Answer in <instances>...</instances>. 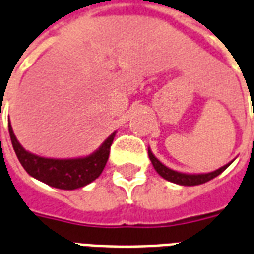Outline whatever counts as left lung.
<instances>
[{
    "label": "left lung",
    "instance_id": "obj_1",
    "mask_svg": "<svg viewBox=\"0 0 254 254\" xmlns=\"http://www.w3.org/2000/svg\"><path fill=\"white\" fill-rule=\"evenodd\" d=\"M148 154L150 161H152L154 169L157 172L162 179L168 180L170 183L179 184V185H184V187H194V185H201V184H205L213 180L214 177H217L218 174H221L224 170L228 168V166L232 164H226V165L221 166L220 169L214 170V172H210V173H200V174H188V173H181V172H177V170H173L165 166L160 160H158L154 154L152 153L150 148L148 149Z\"/></svg>",
    "mask_w": 254,
    "mask_h": 254
}]
</instances>
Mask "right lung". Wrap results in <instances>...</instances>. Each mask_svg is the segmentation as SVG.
I'll use <instances>...</instances> for the list:
<instances>
[{"instance_id":"add662e5","label":"right lung","mask_w":254,"mask_h":254,"mask_svg":"<svg viewBox=\"0 0 254 254\" xmlns=\"http://www.w3.org/2000/svg\"><path fill=\"white\" fill-rule=\"evenodd\" d=\"M9 134L15 154L29 176L45 183L49 187L73 190L85 187L100 177L109 158L110 145L113 142L116 131L102 142L96 152L85 157L77 158H46L28 152L18 142L10 124Z\"/></svg>"}]
</instances>
